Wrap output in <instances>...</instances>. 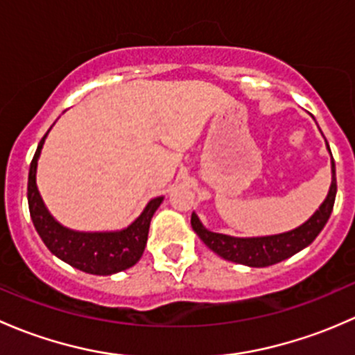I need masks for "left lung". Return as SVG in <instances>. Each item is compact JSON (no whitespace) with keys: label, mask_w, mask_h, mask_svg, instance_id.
<instances>
[{"label":"left lung","mask_w":355,"mask_h":355,"mask_svg":"<svg viewBox=\"0 0 355 355\" xmlns=\"http://www.w3.org/2000/svg\"><path fill=\"white\" fill-rule=\"evenodd\" d=\"M328 146V142H327ZM330 151V146H328ZM331 155V151H330ZM336 196V177H335V161L331 156V185L328 191L327 199L320 206V209L300 227L293 228V230L285 232V234L278 235H268V237H230V235L216 234L211 232L200 223L198 214L192 213L191 225L194 228L196 234L199 235L200 241L209 247L213 252L221 256L223 259L232 261V263L245 264L250 268H264L277 264L280 261L287 259L293 256L304 247H307L314 239L320 235L327 225L328 218H330L333 211V204H335Z\"/></svg>","instance_id":"1"}]
</instances>
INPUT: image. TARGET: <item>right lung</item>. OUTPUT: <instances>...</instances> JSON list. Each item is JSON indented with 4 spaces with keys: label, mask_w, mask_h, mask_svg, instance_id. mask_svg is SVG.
<instances>
[{
    "label": "right lung",
    "mask_w": 355,
    "mask_h": 355,
    "mask_svg": "<svg viewBox=\"0 0 355 355\" xmlns=\"http://www.w3.org/2000/svg\"><path fill=\"white\" fill-rule=\"evenodd\" d=\"M49 130L41 139L37 151L32 157L27 184L28 211H31L32 223H34L39 237L56 257H60L77 270L85 271V273L105 277V275L128 270L142 257L146 242H148L151 218L159 207V204L163 202V198L149 200L141 216L123 230L77 232L63 227L51 216L48 207L44 206V200L39 194L37 184H35L37 159L41 156V149L44 146Z\"/></svg>",
    "instance_id": "obj_1"
}]
</instances>
